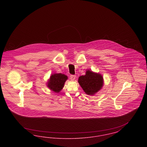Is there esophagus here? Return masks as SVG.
Wrapping results in <instances>:
<instances>
[{"instance_id":"1","label":"esophagus","mask_w":147,"mask_h":147,"mask_svg":"<svg viewBox=\"0 0 147 147\" xmlns=\"http://www.w3.org/2000/svg\"><path fill=\"white\" fill-rule=\"evenodd\" d=\"M76 76H74V75H71L70 76V80L71 81H74L75 80V79H76Z\"/></svg>"}]
</instances>
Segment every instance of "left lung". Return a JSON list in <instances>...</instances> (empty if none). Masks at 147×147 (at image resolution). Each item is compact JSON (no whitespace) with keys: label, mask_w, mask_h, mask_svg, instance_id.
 <instances>
[{"label":"left lung","mask_w":147,"mask_h":147,"mask_svg":"<svg viewBox=\"0 0 147 147\" xmlns=\"http://www.w3.org/2000/svg\"><path fill=\"white\" fill-rule=\"evenodd\" d=\"M78 83L87 95H94L102 89L104 78L100 73L87 70L85 75L79 77Z\"/></svg>","instance_id":"left-lung-1"}]
</instances>
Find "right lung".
Instances as JSON below:
<instances>
[{
    "label": "right lung",
    "instance_id": "1",
    "mask_svg": "<svg viewBox=\"0 0 147 147\" xmlns=\"http://www.w3.org/2000/svg\"><path fill=\"white\" fill-rule=\"evenodd\" d=\"M68 77L61 73L52 74L48 80L47 86L52 91L59 93L63 89Z\"/></svg>",
    "mask_w": 147,
    "mask_h": 147
}]
</instances>
